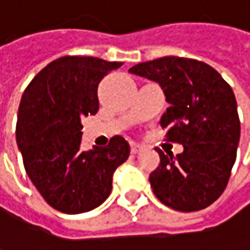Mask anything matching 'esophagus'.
Segmentation results:
<instances>
[{
	"label": "esophagus",
	"mask_w": 250,
	"mask_h": 250,
	"mask_svg": "<svg viewBox=\"0 0 250 250\" xmlns=\"http://www.w3.org/2000/svg\"><path fill=\"white\" fill-rule=\"evenodd\" d=\"M130 150H131L133 155H136V153H139L142 150V146L139 143H136V142H130Z\"/></svg>",
	"instance_id": "1"
}]
</instances>
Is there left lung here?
Segmentation results:
<instances>
[{
	"label": "left lung",
	"instance_id": "obj_1",
	"mask_svg": "<svg viewBox=\"0 0 250 250\" xmlns=\"http://www.w3.org/2000/svg\"><path fill=\"white\" fill-rule=\"evenodd\" d=\"M130 74L155 81L169 107L159 125L184 152L167 156L149 181L155 195L178 211H198L225 191L240 139L237 104L230 85L210 65L165 56L139 63Z\"/></svg>",
	"mask_w": 250,
	"mask_h": 250
}]
</instances>
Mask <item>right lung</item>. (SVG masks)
Wrapping results in <instances>:
<instances>
[{
	"label": "right lung",
	"mask_w": 250,
	"mask_h": 250,
	"mask_svg": "<svg viewBox=\"0 0 250 250\" xmlns=\"http://www.w3.org/2000/svg\"><path fill=\"white\" fill-rule=\"evenodd\" d=\"M122 65L63 56L34 76L21 97L16 137L25 172L46 203L62 213L101 206L111 192L114 171L130 155L122 136L107 147L81 150V120L98 111L100 81Z\"/></svg>",
	"instance_id": "1"
}]
</instances>
